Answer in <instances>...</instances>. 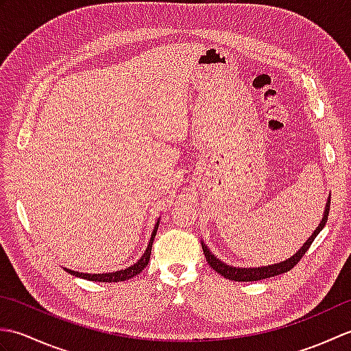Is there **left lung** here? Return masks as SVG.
I'll return each mask as SVG.
<instances>
[{
	"mask_svg": "<svg viewBox=\"0 0 351 351\" xmlns=\"http://www.w3.org/2000/svg\"><path fill=\"white\" fill-rule=\"evenodd\" d=\"M329 208H330V197H329V200H327L326 208H324L323 219H322V221H319L318 228L314 230V234H312L308 238L306 243L302 245V249L299 252L294 253V255L291 256V258L282 261V263L265 265V267H258V268L256 267H250V268L232 267V265H228L225 263H221L219 258H215L213 253L210 252V249H208V245L202 243V249H204V253H205L206 263L210 264V267L213 268V270H215L219 274H221L223 278H226L229 280H235V282H253V280H261V279L273 278V276H279L282 273H287L303 258L304 253L308 252V249L311 247V244L314 243L317 235L319 234V230H322L326 226L327 215H329Z\"/></svg>",
	"mask_w": 351,
	"mask_h": 351,
	"instance_id": "obj_1",
	"label": "left lung"
}]
</instances>
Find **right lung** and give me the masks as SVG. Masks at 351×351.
I'll return each instance as SVG.
<instances>
[{
  "mask_svg": "<svg viewBox=\"0 0 351 351\" xmlns=\"http://www.w3.org/2000/svg\"><path fill=\"white\" fill-rule=\"evenodd\" d=\"M158 223L160 220L155 223V228L152 230V235H151V240H149L147 244V249L145 250L143 256H141L136 264H132L131 267L125 268V270H119V271H113V273H98V274H92V273H80V271H73L69 270V268H64L66 271L77 276V278H83L87 280H93V282H122V280H128L134 276H137L138 273H141L145 270V267L149 264V259H151V250H152V243H154V238L156 235V230H158Z\"/></svg>",
  "mask_w": 351,
  "mask_h": 351,
  "instance_id": "obj_1",
  "label": "right lung"
}]
</instances>
